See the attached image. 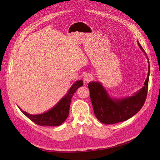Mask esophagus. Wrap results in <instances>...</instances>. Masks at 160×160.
<instances>
[{"label": "esophagus", "instance_id": "esophagus-1", "mask_svg": "<svg viewBox=\"0 0 160 160\" xmlns=\"http://www.w3.org/2000/svg\"><path fill=\"white\" fill-rule=\"evenodd\" d=\"M83 79H84V81L86 82H89L91 80H92V77H91V74H85V75H84Z\"/></svg>", "mask_w": 160, "mask_h": 160}]
</instances>
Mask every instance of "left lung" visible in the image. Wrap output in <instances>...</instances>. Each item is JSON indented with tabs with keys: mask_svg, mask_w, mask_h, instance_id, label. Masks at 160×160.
<instances>
[{
	"mask_svg": "<svg viewBox=\"0 0 160 160\" xmlns=\"http://www.w3.org/2000/svg\"><path fill=\"white\" fill-rule=\"evenodd\" d=\"M142 50L144 49L139 42ZM150 66L144 86L131 97L121 100H112L99 82H89L88 88L94 113L97 118L105 124H114L129 119L139 111L145 102L148 92Z\"/></svg>",
	"mask_w": 160,
	"mask_h": 160,
	"instance_id": "1",
	"label": "left lung"
}]
</instances>
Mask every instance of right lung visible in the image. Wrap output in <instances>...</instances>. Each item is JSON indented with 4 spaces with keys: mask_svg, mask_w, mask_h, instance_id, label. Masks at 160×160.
Instances as JSON below:
<instances>
[{
    "mask_svg": "<svg viewBox=\"0 0 160 160\" xmlns=\"http://www.w3.org/2000/svg\"><path fill=\"white\" fill-rule=\"evenodd\" d=\"M82 86L83 82L82 80L77 81L70 88L68 94L57 103L55 107L44 114L32 115L19 109L29 120L37 125L41 126H58L67 119L72 95L78 88Z\"/></svg>",
    "mask_w": 160,
    "mask_h": 160,
    "instance_id": "obj_1",
    "label": "right lung"
}]
</instances>
